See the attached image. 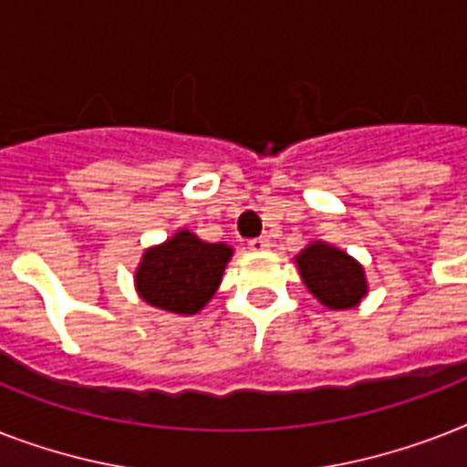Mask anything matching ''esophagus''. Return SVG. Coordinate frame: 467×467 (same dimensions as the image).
I'll return each instance as SVG.
<instances>
[{"label": "esophagus", "mask_w": 467, "mask_h": 467, "mask_svg": "<svg viewBox=\"0 0 467 467\" xmlns=\"http://www.w3.org/2000/svg\"><path fill=\"white\" fill-rule=\"evenodd\" d=\"M271 247L269 237H254V240H249V249L252 252H264V249Z\"/></svg>", "instance_id": "esophagus-1"}]
</instances>
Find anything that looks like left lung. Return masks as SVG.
<instances>
[{
    "label": "left lung",
    "instance_id": "obj_1",
    "mask_svg": "<svg viewBox=\"0 0 467 467\" xmlns=\"http://www.w3.org/2000/svg\"><path fill=\"white\" fill-rule=\"evenodd\" d=\"M296 264L307 291L329 310L356 307L368 293V281L361 264L327 242L307 244L296 256Z\"/></svg>",
    "mask_w": 467,
    "mask_h": 467
}]
</instances>
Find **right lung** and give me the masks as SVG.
<instances>
[{"instance_id": "obj_1", "label": "right lung", "mask_w": 467, "mask_h": 467, "mask_svg": "<svg viewBox=\"0 0 467 467\" xmlns=\"http://www.w3.org/2000/svg\"><path fill=\"white\" fill-rule=\"evenodd\" d=\"M230 256L233 247L225 242L211 244L179 230L167 242L145 249L135 269V288L152 307L196 315L218 291Z\"/></svg>"}]
</instances>
